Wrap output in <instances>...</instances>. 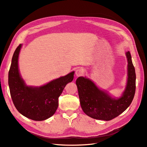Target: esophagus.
Returning a JSON list of instances; mask_svg holds the SVG:
<instances>
[{
    "label": "esophagus",
    "instance_id": "34e87169",
    "mask_svg": "<svg viewBox=\"0 0 147 147\" xmlns=\"http://www.w3.org/2000/svg\"><path fill=\"white\" fill-rule=\"evenodd\" d=\"M83 74V72L82 69H80V68L76 69V70H75V75H76L77 77L82 76Z\"/></svg>",
    "mask_w": 147,
    "mask_h": 147
}]
</instances>
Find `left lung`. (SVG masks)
<instances>
[{
	"label": "left lung",
	"mask_w": 147,
	"mask_h": 147,
	"mask_svg": "<svg viewBox=\"0 0 147 147\" xmlns=\"http://www.w3.org/2000/svg\"><path fill=\"white\" fill-rule=\"evenodd\" d=\"M128 78L125 91L119 99H114L100 90L90 79L80 77L76 80L80 105L83 112L96 119L109 121L125 111L134 99L136 75L129 51L126 53Z\"/></svg>",
	"instance_id": "8db88e82"
}]
</instances>
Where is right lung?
<instances>
[{
  "mask_svg": "<svg viewBox=\"0 0 147 147\" xmlns=\"http://www.w3.org/2000/svg\"><path fill=\"white\" fill-rule=\"evenodd\" d=\"M21 48V44L15 50L8 72L11 99L18 111L24 117L34 121H43L56 112L59 97L66 84L73 80L74 72L40 87L26 86L20 76L18 65Z\"/></svg>",
  "mask_w": 147,
  "mask_h": 147,
  "instance_id": "obj_1",
  "label": "right lung"
}]
</instances>
